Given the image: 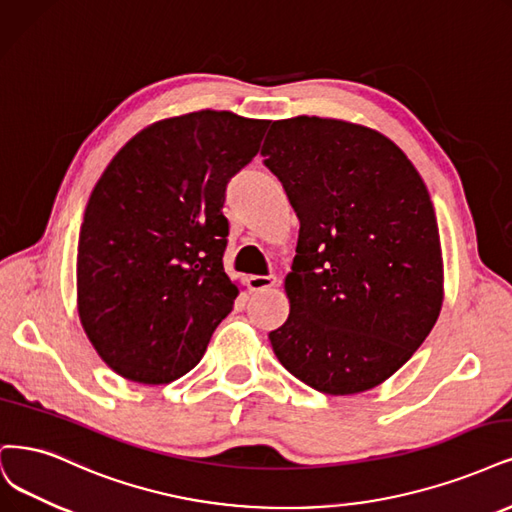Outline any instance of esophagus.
<instances>
[{
  "label": "esophagus",
  "mask_w": 512,
  "mask_h": 512,
  "mask_svg": "<svg viewBox=\"0 0 512 512\" xmlns=\"http://www.w3.org/2000/svg\"><path fill=\"white\" fill-rule=\"evenodd\" d=\"M248 286H250L252 292L269 290V288L277 286V277L273 273H269V275H252V277H248Z\"/></svg>",
  "instance_id": "1"
}]
</instances>
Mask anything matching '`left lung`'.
I'll list each match as a JSON object with an SVG mask.
<instances>
[{"label":"left lung","instance_id":"8db88e82","mask_svg":"<svg viewBox=\"0 0 512 512\" xmlns=\"http://www.w3.org/2000/svg\"><path fill=\"white\" fill-rule=\"evenodd\" d=\"M260 154L301 220L275 356L317 392H366L415 354L443 305L428 188L394 142L343 120H277Z\"/></svg>","mask_w":512,"mask_h":512}]
</instances>
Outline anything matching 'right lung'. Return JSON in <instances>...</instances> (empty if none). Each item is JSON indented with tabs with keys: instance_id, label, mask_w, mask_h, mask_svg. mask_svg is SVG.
<instances>
[{
	"instance_id": "1",
	"label": "right lung",
	"mask_w": 512,
	"mask_h": 512,
	"mask_svg": "<svg viewBox=\"0 0 512 512\" xmlns=\"http://www.w3.org/2000/svg\"><path fill=\"white\" fill-rule=\"evenodd\" d=\"M267 127L214 110L161 120L93 188L78 241V313L120 377L158 385L186 375L233 311L222 207Z\"/></svg>"
}]
</instances>
